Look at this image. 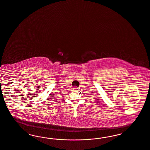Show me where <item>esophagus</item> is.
I'll list each match as a JSON object with an SVG mask.
<instances>
[{
    "mask_svg": "<svg viewBox=\"0 0 150 150\" xmlns=\"http://www.w3.org/2000/svg\"><path fill=\"white\" fill-rule=\"evenodd\" d=\"M73 90H79L78 87L77 86L73 87Z\"/></svg>",
    "mask_w": 150,
    "mask_h": 150,
    "instance_id": "esophagus-1",
    "label": "esophagus"
}]
</instances>
